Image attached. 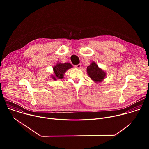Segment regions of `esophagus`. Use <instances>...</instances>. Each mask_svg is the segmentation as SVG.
Here are the masks:
<instances>
[{"label":"esophagus","mask_w":149,"mask_h":149,"mask_svg":"<svg viewBox=\"0 0 149 149\" xmlns=\"http://www.w3.org/2000/svg\"><path fill=\"white\" fill-rule=\"evenodd\" d=\"M75 67L76 68H78V69H80V68H81V63H79V64H78V65H75Z\"/></svg>","instance_id":"esophagus-1"}]
</instances>
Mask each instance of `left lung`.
Masks as SVG:
<instances>
[{
    "label": "left lung",
    "instance_id": "left-lung-1",
    "mask_svg": "<svg viewBox=\"0 0 149 149\" xmlns=\"http://www.w3.org/2000/svg\"><path fill=\"white\" fill-rule=\"evenodd\" d=\"M87 71L91 79L95 82H100L104 79L106 73L100 68L95 62H92L91 64L87 67Z\"/></svg>",
    "mask_w": 149,
    "mask_h": 149
}]
</instances>
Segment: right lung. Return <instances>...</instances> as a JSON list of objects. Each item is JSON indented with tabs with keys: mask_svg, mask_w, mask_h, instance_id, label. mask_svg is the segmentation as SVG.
Masks as SVG:
<instances>
[{
	"mask_svg": "<svg viewBox=\"0 0 149 149\" xmlns=\"http://www.w3.org/2000/svg\"><path fill=\"white\" fill-rule=\"evenodd\" d=\"M72 67V65L68 62H65L64 63H56V65L53 68L54 75H52V78L55 81L56 80V79H62L63 78V74L66 72L68 69Z\"/></svg>",
	"mask_w": 149,
	"mask_h": 149,
	"instance_id": "obj_1",
	"label": "right lung"
}]
</instances>
